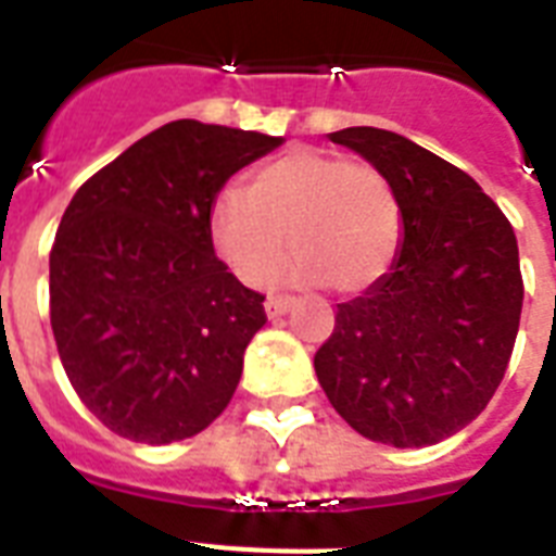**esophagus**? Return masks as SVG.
Returning <instances> with one entry per match:
<instances>
[{"label": "esophagus", "mask_w": 556, "mask_h": 556, "mask_svg": "<svg viewBox=\"0 0 556 556\" xmlns=\"http://www.w3.org/2000/svg\"><path fill=\"white\" fill-rule=\"evenodd\" d=\"M291 305H294V296L268 294V300H265V312H268V317H279V314H286Z\"/></svg>", "instance_id": "esophagus-1"}]
</instances>
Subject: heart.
<instances>
[{
	"label": "heart",
	"instance_id": "obj_1",
	"mask_svg": "<svg viewBox=\"0 0 556 556\" xmlns=\"http://www.w3.org/2000/svg\"><path fill=\"white\" fill-rule=\"evenodd\" d=\"M291 277L357 294L375 286L397 256L404 216L389 176L369 161L329 150H296L270 161L210 210V239L227 268L262 282L286 256Z\"/></svg>",
	"mask_w": 556,
	"mask_h": 556
}]
</instances>
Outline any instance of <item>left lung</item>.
I'll list each match as a JSON object with an SVG mask.
<instances>
[{
    "instance_id": "left-lung-1",
    "label": "left lung",
    "mask_w": 556,
    "mask_h": 556,
    "mask_svg": "<svg viewBox=\"0 0 556 556\" xmlns=\"http://www.w3.org/2000/svg\"><path fill=\"white\" fill-rule=\"evenodd\" d=\"M329 138L387 173L404 244L389 274L338 305L314 371L366 439L439 444L473 421L505 378L526 291L517 236L465 169L404 135L349 126Z\"/></svg>"
}]
</instances>
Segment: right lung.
<instances>
[{
  "mask_svg": "<svg viewBox=\"0 0 556 556\" xmlns=\"http://www.w3.org/2000/svg\"><path fill=\"white\" fill-rule=\"evenodd\" d=\"M282 138L173 121L74 192L51 248V331L74 392L117 435L190 439L216 421L265 326V294L213 251L225 181Z\"/></svg>",
  "mask_w": 556,
  "mask_h": 556,
  "instance_id": "add662e5",
  "label": "right lung"
}]
</instances>
